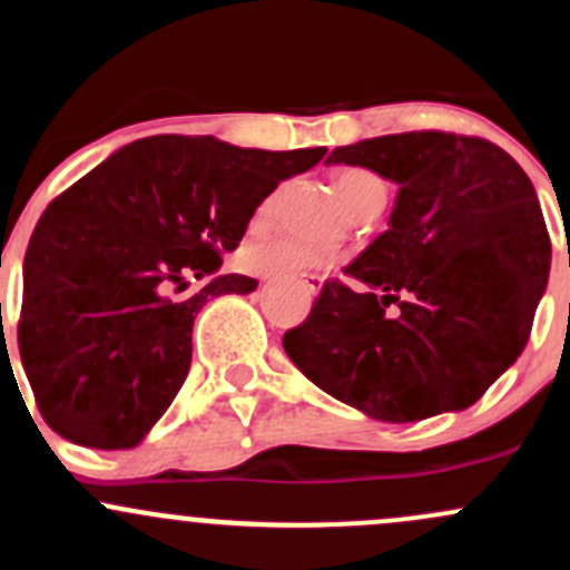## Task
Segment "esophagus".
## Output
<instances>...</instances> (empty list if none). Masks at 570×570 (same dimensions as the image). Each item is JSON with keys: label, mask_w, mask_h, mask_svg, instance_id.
Segmentation results:
<instances>
[{"label": "esophagus", "mask_w": 570, "mask_h": 570, "mask_svg": "<svg viewBox=\"0 0 570 570\" xmlns=\"http://www.w3.org/2000/svg\"><path fill=\"white\" fill-rule=\"evenodd\" d=\"M304 291H307L309 293V296H315V293L317 291H321V285H323V279L321 277H315V274H312V277H307V279H304Z\"/></svg>", "instance_id": "1"}]
</instances>
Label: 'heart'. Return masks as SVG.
Instances as JSON below:
<instances>
[{"mask_svg":"<svg viewBox=\"0 0 570 570\" xmlns=\"http://www.w3.org/2000/svg\"><path fill=\"white\" fill-rule=\"evenodd\" d=\"M336 187L345 198L347 209L361 214L375 204H385V181L377 174L366 168H345L336 174ZM277 209V193L266 195L255 209V223H266L272 219ZM332 261V255L323 249L309 247V244L298 242V238L279 236V238H255L247 242L242 249V263L249 272L263 274V277L274 279H296L304 274L317 272Z\"/></svg>","mask_w":570,"mask_h":570,"instance_id":"b5f03b06","label":"heart"}]
</instances>
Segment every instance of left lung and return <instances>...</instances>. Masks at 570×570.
Wrapping results in <instances>:
<instances>
[{
  "label": "left lung",
  "mask_w": 570,
  "mask_h": 570,
  "mask_svg": "<svg viewBox=\"0 0 570 570\" xmlns=\"http://www.w3.org/2000/svg\"><path fill=\"white\" fill-rule=\"evenodd\" d=\"M326 163L375 170L400 193L389 230L347 279H326L285 353L377 421L470 407L524 351L549 279L552 242L528 174L500 146L443 130L336 146Z\"/></svg>",
  "instance_id": "8db88e82"
}]
</instances>
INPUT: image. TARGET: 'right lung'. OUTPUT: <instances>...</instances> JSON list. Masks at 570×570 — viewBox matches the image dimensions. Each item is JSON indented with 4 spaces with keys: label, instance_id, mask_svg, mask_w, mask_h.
I'll return each mask as SVG.
<instances>
[{
    "label": "right lung",
    "instance_id": "obj_1",
    "mask_svg": "<svg viewBox=\"0 0 570 570\" xmlns=\"http://www.w3.org/2000/svg\"><path fill=\"white\" fill-rule=\"evenodd\" d=\"M323 155L151 136L57 195L29 238L18 321L46 424L89 449L138 445L185 383L200 307L258 287L212 277L223 255L261 200ZM189 276L210 279L187 294Z\"/></svg>",
    "mask_w": 570,
    "mask_h": 570
}]
</instances>
